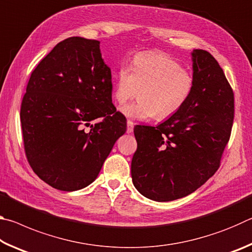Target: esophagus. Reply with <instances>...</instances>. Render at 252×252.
<instances>
[{
    "label": "esophagus",
    "instance_id": "34e87169",
    "mask_svg": "<svg viewBox=\"0 0 252 252\" xmlns=\"http://www.w3.org/2000/svg\"><path fill=\"white\" fill-rule=\"evenodd\" d=\"M133 126H134V123L131 120L126 121V132L127 133H132V132H133Z\"/></svg>",
    "mask_w": 252,
    "mask_h": 252
}]
</instances>
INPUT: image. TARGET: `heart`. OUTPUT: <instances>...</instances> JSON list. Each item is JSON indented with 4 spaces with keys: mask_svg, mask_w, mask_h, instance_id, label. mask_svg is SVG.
I'll return each mask as SVG.
<instances>
[{
    "mask_svg": "<svg viewBox=\"0 0 252 252\" xmlns=\"http://www.w3.org/2000/svg\"><path fill=\"white\" fill-rule=\"evenodd\" d=\"M193 88V74L176 60L161 52H141L134 55L130 67L119 66L114 97L125 104L138 93L139 100L123 106L122 112L138 120L155 117L163 121L187 104Z\"/></svg>",
    "mask_w": 252,
    "mask_h": 252,
    "instance_id": "obj_1",
    "label": "heart"
}]
</instances>
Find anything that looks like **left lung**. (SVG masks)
Instances as JSON below:
<instances>
[{"instance_id":"left-lung-1","label":"left lung","mask_w":252,"mask_h":252,"mask_svg":"<svg viewBox=\"0 0 252 252\" xmlns=\"http://www.w3.org/2000/svg\"><path fill=\"white\" fill-rule=\"evenodd\" d=\"M194 88L187 104L157 126H136L131 162L133 185L159 202L194 192L220 167L231 134L233 91L219 63L193 50Z\"/></svg>"}]
</instances>
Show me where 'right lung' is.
<instances>
[{
    "instance_id": "right-lung-1",
    "label": "right lung",
    "mask_w": 252,
    "mask_h": 252,
    "mask_svg": "<svg viewBox=\"0 0 252 252\" xmlns=\"http://www.w3.org/2000/svg\"><path fill=\"white\" fill-rule=\"evenodd\" d=\"M111 79L100 42L80 36L60 42L32 71L20 112L24 151L49 186L75 191L90 185L125 134Z\"/></svg>"
}]
</instances>
